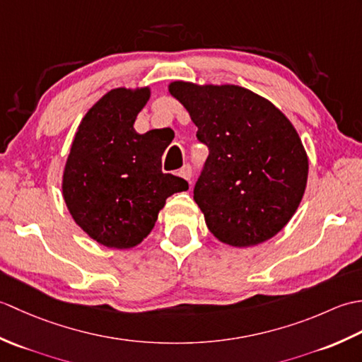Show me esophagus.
<instances>
[{
  "label": "esophagus",
  "mask_w": 362,
  "mask_h": 362,
  "mask_svg": "<svg viewBox=\"0 0 362 362\" xmlns=\"http://www.w3.org/2000/svg\"><path fill=\"white\" fill-rule=\"evenodd\" d=\"M179 175L182 177V179H185V180H191V166L189 165H185L183 166L180 171H179Z\"/></svg>",
  "instance_id": "obj_1"
}]
</instances>
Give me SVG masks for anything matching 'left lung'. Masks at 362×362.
I'll list each match as a JSON object with an SVG mask.
<instances>
[{"mask_svg":"<svg viewBox=\"0 0 362 362\" xmlns=\"http://www.w3.org/2000/svg\"><path fill=\"white\" fill-rule=\"evenodd\" d=\"M209 146L194 201L213 236L233 247L271 240L297 211L310 161L280 109L233 83L174 81L168 86Z\"/></svg>","mask_w":362,"mask_h":362,"instance_id":"1","label":"left lung"}]
</instances>
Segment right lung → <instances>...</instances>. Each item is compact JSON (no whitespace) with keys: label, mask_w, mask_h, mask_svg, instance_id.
Instances as JSON below:
<instances>
[{"label":"right lung","mask_w":362,"mask_h":362,"mask_svg":"<svg viewBox=\"0 0 362 362\" xmlns=\"http://www.w3.org/2000/svg\"><path fill=\"white\" fill-rule=\"evenodd\" d=\"M149 98L151 87L107 91L79 122L65 161L66 209L91 240L109 249L140 244L166 199L188 189L187 180L161 173L168 143L157 129H134Z\"/></svg>","instance_id":"1"}]
</instances>
